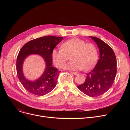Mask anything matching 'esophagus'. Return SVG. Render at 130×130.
I'll use <instances>...</instances> for the list:
<instances>
[{
	"label": "esophagus",
	"instance_id": "esophagus-1",
	"mask_svg": "<svg viewBox=\"0 0 130 130\" xmlns=\"http://www.w3.org/2000/svg\"><path fill=\"white\" fill-rule=\"evenodd\" d=\"M70 73L73 75H76L78 74V73L77 72H70Z\"/></svg>",
	"mask_w": 130,
	"mask_h": 130
}]
</instances>
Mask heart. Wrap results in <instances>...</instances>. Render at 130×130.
Listing matches in <instances>:
<instances>
[{
    "mask_svg": "<svg viewBox=\"0 0 130 130\" xmlns=\"http://www.w3.org/2000/svg\"><path fill=\"white\" fill-rule=\"evenodd\" d=\"M61 48H55L52 52L53 62L59 68L64 66L70 56L72 61L64 66V69L73 71L89 70L98 59V54L95 46L86 44L84 40L78 38L66 40Z\"/></svg>",
    "mask_w": 130,
    "mask_h": 130,
    "instance_id": "b5f03b06",
    "label": "heart"
}]
</instances>
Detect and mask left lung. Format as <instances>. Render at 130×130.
<instances>
[{
  "label": "left lung",
  "mask_w": 130,
  "mask_h": 130,
  "mask_svg": "<svg viewBox=\"0 0 130 130\" xmlns=\"http://www.w3.org/2000/svg\"><path fill=\"white\" fill-rule=\"evenodd\" d=\"M99 47L100 58L96 65L86 74L85 82L77 88L90 97L105 93L112 85L117 74V58L111 47L96 37L90 36Z\"/></svg>",
  "instance_id": "left-lung-1"
}]
</instances>
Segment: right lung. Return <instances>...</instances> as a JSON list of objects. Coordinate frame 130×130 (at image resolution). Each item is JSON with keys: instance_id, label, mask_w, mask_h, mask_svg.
Returning a JSON list of instances; mask_svg holds the SVG:
<instances>
[{"instance_id": "1", "label": "right lung", "mask_w": 130, "mask_h": 130, "mask_svg": "<svg viewBox=\"0 0 130 130\" xmlns=\"http://www.w3.org/2000/svg\"><path fill=\"white\" fill-rule=\"evenodd\" d=\"M63 37L46 36L31 40L20 49L16 61L17 76L25 89L29 93L43 96L51 92L55 87L60 71L52 66V52L61 40ZM36 54L44 59L46 67L43 74L38 79L30 81L26 79L23 73L24 59L30 54Z\"/></svg>"}]
</instances>
